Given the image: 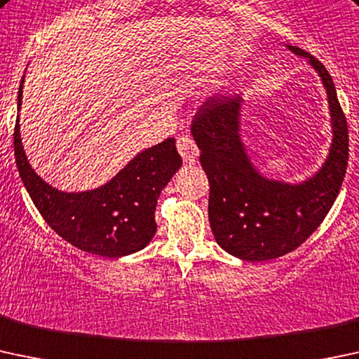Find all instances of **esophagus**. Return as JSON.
Here are the masks:
<instances>
[{"mask_svg":"<svg viewBox=\"0 0 359 359\" xmlns=\"http://www.w3.org/2000/svg\"><path fill=\"white\" fill-rule=\"evenodd\" d=\"M177 151H179L180 156H182L184 161H187V163H194L199 156V149L198 146H196L194 139L187 134H182L177 137Z\"/></svg>","mask_w":359,"mask_h":359,"instance_id":"esophagus-1","label":"esophagus"}]
</instances>
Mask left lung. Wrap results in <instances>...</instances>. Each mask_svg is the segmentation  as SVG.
<instances>
[{
	"mask_svg": "<svg viewBox=\"0 0 359 359\" xmlns=\"http://www.w3.org/2000/svg\"><path fill=\"white\" fill-rule=\"evenodd\" d=\"M289 50L309 58L329 94L334 141L315 177L290 186L256 172L241 142V96L208 97L192 120V137L210 182L211 230L225 251L246 262H266L299 248L327 217L348 168V120L329 70L301 48Z\"/></svg>",
	"mask_w": 359,
	"mask_h": 359,
	"instance_id": "8db88e82",
	"label": "left lung"
}]
</instances>
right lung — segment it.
<instances>
[{
	"label": "right lung",
	"mask_w": 359,
	"mask_h": 359,
	"mask_svg": "<svg viewBox=\"0 0 359 359\" xmlns=\"http://www.w3.org/2000/svg\"><path fill=\"white\" fill-rule=\"evenodd\" d=\"M24 81L18 88V110ZM15 123V161L24 186L41 217L72 246L90 255L118 258L148 246L156 232L154 210L161 189L182 165L175 139L139 153L103 187L62 192L48 186L29 165Z\"/></svg>",
	"instance_id": "right-lung-1"
}]
</instances>
